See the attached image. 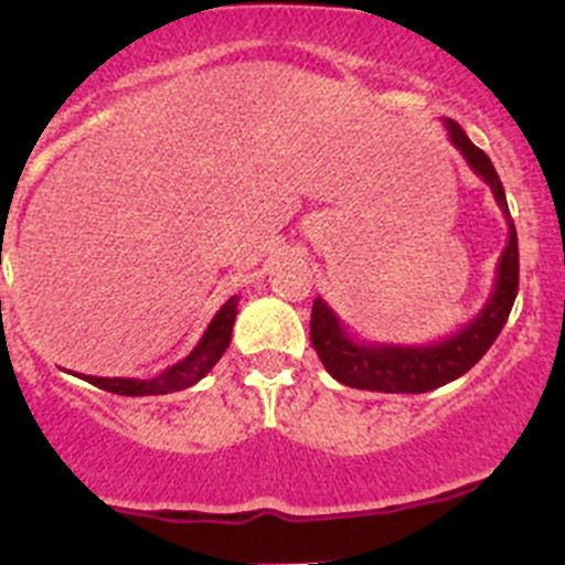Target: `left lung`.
<instances>
[{
	"label": "left lung",
	"mask_w": 565,
	"mask_h": 565,
	"mask_svg": "<svg viewBox=\"0 0 565 565\" xmlns=\"http://www.w3.org/2000/svg\"><path fill=\"white\" fill-rule=\"evenodd\" d=\"M449 140L457 151L466 157L468 168L473 170L490 186L492 198L503 211L509 224V241L498 259L495 287L482 311L449 338L425 343V347H397V343H365L349 335L341 319L322 298L313 300L311 308V343L319 360L328 367L335 382L354 390L371 392H430L444 384L455 382L462 373L471 371L484 358L487 349L507 324L514 298L520 287V254H518V230L509 216L507 192L492 168L490 157L482 148L473 146L462 127L452 118H444Z\"/></svg>",
	"instance_id": "left-lung-1"
}]
</instances>
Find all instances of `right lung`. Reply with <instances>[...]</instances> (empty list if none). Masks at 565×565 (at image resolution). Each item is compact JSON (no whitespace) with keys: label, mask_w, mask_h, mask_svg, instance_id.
<instances>
[{"label":"right lung","mask_w":565,"mask_h":565,"mask_svg":"<svg viewBox=\"0 0 565 565\" xmlns=\"http://www.w3.org/2000/svg\"><path fill=\"white\" fill-rule=\"evenodd\" d=\"M237 317V298L233 295L222 308L216 311V317L211 319L207 330L203 332V338L198 341V347L186 354L181 362L170 365L168 371H162L159 376L153 379H108V376H83V382L94 384L99 390L116 392V395H129V397H140V395H168V392H178L186 390L192 384H198L200 379L222 360V354L227 352L230 338H233V324Z\"/></svg>","instance_id":"right-lung-1"}]
</instances>
